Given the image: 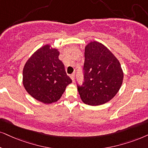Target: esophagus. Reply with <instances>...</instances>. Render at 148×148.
<instances>
[{
	"instance_id": "esophagus-1",
	"label": "esophagus",
	"mask_w": 148,
	"mask_h": 148,
	"mask_svg": "<svg viewBox=\"0 0 148 148\" xmlns=\"http://www.w3.org/2000/svg\"><path fill=\"white\" fill-rule=\"evenodd\" d=\"M74 76H75V74H74V73H73V74H72L70 75V78H72V80H73V82L74 81Z\"/></svg>"
}]
</instances>
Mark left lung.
<instances>
[{"instance_id":"obj_1","label":"left lung","mask_w":148,"mask_h":148,"mask_svg":"<svg viewBox=\"0 0 148 148\" xmlns=\"http://www.w3.org/2000/svg\"><path fill=\"white\" fill-rule=\"evenodd\" d=\"M84 82L77 84L84 103L91 106L111 100L120 89L124 73L119 61L103 44L91 42L85 47Z\"/></svg>"}]
</instances>
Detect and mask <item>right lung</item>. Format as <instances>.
Segmentation results:
<instances>
[{
  "instance_id": "1",
  "label": "right lung",
  "mask_w": 148,
  "mask_h": 148,
  "mask_svg": "<svg viewBox=\"0 0 148 148\" xmlns=\"http://www.w3.org/2000/svg\"><path fill=\"white\" fill-rule=\"evenodd\" d=\"M46 45L37 50L23 69V85L28 93L38 101L50 104L59 100L72 83L67 75L59 52Z\"/></svg>"
}]
</instances>
